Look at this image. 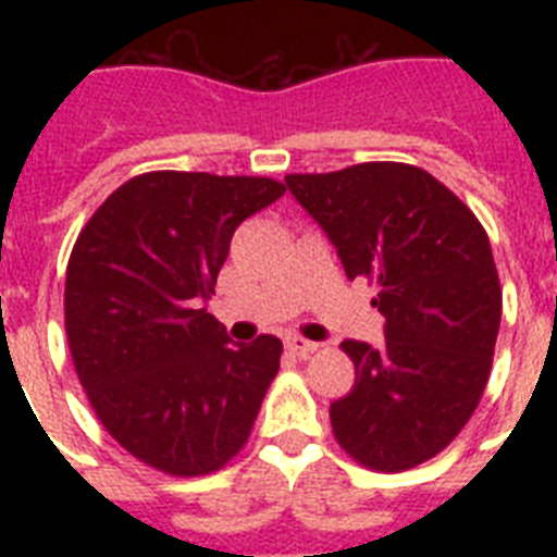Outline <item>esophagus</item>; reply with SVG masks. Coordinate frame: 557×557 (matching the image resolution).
Instances as JSON below:
<instances>
[{
	"instance_id": "esophagus-1",
	"label": "esophagus",
	"mask_w": 557,
	"mask_h": 557,
	"mask_svg": "<svg viewBox=\"0 0 557 557\" xmlns=\"http://www.w3.org/2000/svg\"><path fill=\"white\" fill-rule=\"evenodd\" d=\"M284 346H287L293 354H298V357H307V354L318 351V343L301 337V334H287V337H284Z\"/></svg>"
}]
</instances>
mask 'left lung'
<instances>
[{"label":"left lung","instance_id":"1","mask_svg":"<svg viewBox=\"0 0 557 557\" xmlns=\"http://www.w3.org/2000/svg\"><path fill=\"white\" fill-rule=\"evenodd\" d=\"M284 184L348 278L379 284L373 307L385 314L382 346L343 343L357 379L332 401L334 437L368 469H412L455 441L488 382L502 318L488 234L410 164L371 161Z\"/></svg>","mask_w":557,"mask_h":557}]
</instances>
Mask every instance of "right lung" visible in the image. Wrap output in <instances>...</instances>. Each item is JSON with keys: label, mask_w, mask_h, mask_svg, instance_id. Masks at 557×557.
Returning <instances> with one entry per match:
<instances>
[{"label": "right lung", "mask_w": 557, "mask_h": 557, "mask_svg": "<svg viewBox=\"0 0 557 557\" xmlns=\"http://www.w3.org/2000/svg\"><path fill=\"white\" fill-rule=\"evenodd\" d=\"M284 195L270 178L147 172L113 191L66 268V337L88 401L133 457L218 471L248 441L282 339L231 343L203 304L231 236Z\"/></svg>", "instance_id": "add662e5"}]
</instances>
